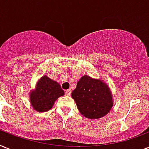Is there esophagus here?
<instances>
[{
	"label": "esophagus",
	"mask_w": 149,
	"mask_h": 149,
	"mask_svg": "<svg viewBox=\"0 0 149 149\" xmlns=\"http://www.w3.org/2000/svg\"><path fill=\"white\" fill-rule=\"evenodd\" d=\"M65 94L66 96H70V94H71V91H70V90H67V91H65Z\"/></svg>",
	"instance_id": "1"
}]
</instances>
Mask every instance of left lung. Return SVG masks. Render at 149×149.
<instances>
[{
    "label": "left lung",
    "instance_id": "1",
    "mask_svg": "<svg viewBox=\"0 0 149 149\" xmlns=\"http://www.w3.org/2000/svg\"><path fill=\"white\" fill-rule=\"evenodd\" d=\"M72 97L81 114L90 119L104 117L113 106L112 96L107 84L88 76H84L78 81Z\"/></svg>",
    "mask_w": 149,
    "mask_h": 149
}]
</instances>
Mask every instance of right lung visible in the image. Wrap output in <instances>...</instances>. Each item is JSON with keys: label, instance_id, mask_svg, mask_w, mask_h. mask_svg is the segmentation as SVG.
<instances>
[{"label": "right lung", "instance_id": "add662e5", "mask_svg": "<svg viewBox=\"0 0 149 149\" xmlns=\"http://www.w3.org/2000/svg\"><path fill=\"white\" fill-rule=\"evenodd\" d=\"M63 95L64 91L57 82L43 76L38 82L36 91L30 94V100L36 111L44 112L50 110L54 102Z\"/></svg>", "mask_w": 149, "mask_h": 149}]
</instances>
